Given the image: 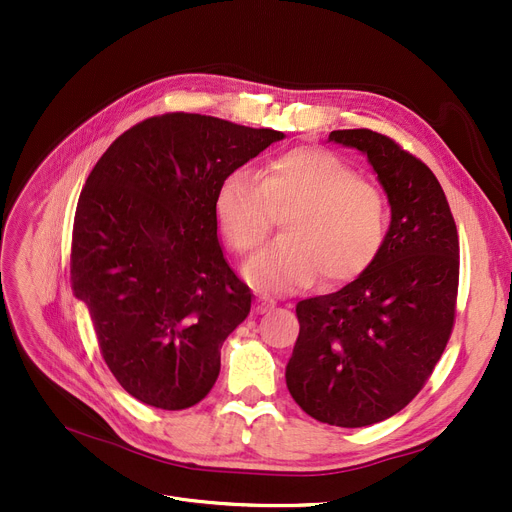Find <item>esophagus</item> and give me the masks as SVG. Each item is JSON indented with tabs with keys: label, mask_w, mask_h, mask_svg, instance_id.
I'll return each instance as SVG.
<instances>
[{
	"label": "esophagus",
	"mask_w": 512,
	"mask_h": 512,
	"mask_svg": "<svg viewBox=\"0 0 512 512\" xmlns=\"http://www.w3.org/2000/svg\"><path fill=\"white\" fill-rule=\"evenodd\" d=\"M274 309V301H270V299H257V303H255V313H267V311H272Z\"/></svg>",
	"instance_id": "esophagus-1"
}]
</instances>
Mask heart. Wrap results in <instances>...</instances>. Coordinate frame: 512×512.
I'll return each mask as SVG.
<instances>
[{
    "instance_id": "heart-1",
    "label": "heart",
    "mask_w": 512,
    "mask_h": 512,
    "mask_svg": "<svg viewBox=\"0 0 512 512\" xmlns=\"http://www.w3.org/2000/svg\"><path fill=\"white\" fill-rule=\"evenodd\" d=\"M282 209H290L286 234L245 267L247 280L259 290L305 288L319 274L326 284H342L382 253L386 199L332 151H284L267 161L261 178L247 168L234 170L213 199L215 220L236 253L255 251Z\"/></svg>"
}]
</instances>
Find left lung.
Listing matches in <instances>:
<instances>
[{
  "mask_svg": "<svg viewBox=\"0 0 512 512\" xmlns=\"http://www.w3.org/2000/svg\"><path fill=\"white\" fill-rule=\"evenodd\" d=\"M330 141L367 155L392 220L382 253L357 280L297 305L286 386L313 419L365 427L405 409L444 353L459 232L434 172L390 137L355 128L332 130Z\"/></svg>",
  "mask_w": 512,
  "mask_h": 512,
  "instance_id": "8db88e82",
  "label": "left lung"
}]
</instances>
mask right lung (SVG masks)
Segmentation results:
<instances>
[{
  "instance_id": "right-lung-1",
  "label": "right lung",
  "mask_w": 512,
  "mask_h": 512,
  "mask_svg": "<svg viewBox=\"0 0 512 512\" xmlns=\"http://www.w3.org/2000/svg\"><path fill=\"white\" fill-rule=\"evenodd\" d=\"M284 139L201 114L153 116L107 147L78 197L70 282L120 386L149 407L197 405L253 294L224 259L220 182Z\"/></svg>"
}]
</instances>
